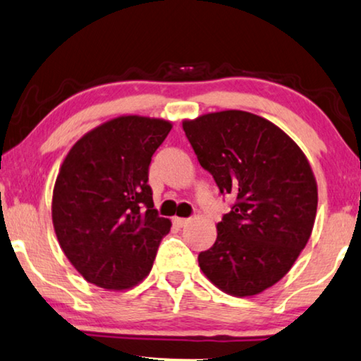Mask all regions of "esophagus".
Segmentation results:
<instances>
[{
  "instance_id": "esophagus-1",
  "label": "esophagus",
  "mask_w": 361,
  "mask_h": 361,
  "mask_svg": "<svg viewBox=\"0 0 361 361\" xmlns=\"http://www.w3.org/2000/svg\"><path fill=\"white\" fill-rule=\"evenodd\" d=\"M172 221H174L176 226H179V228H184L185 224L189 223V218H177V216H176L174 219H172Z\"/></svg>"
}]
</instances>
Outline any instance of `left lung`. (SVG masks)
I'll return each mask as SVG.
<instances>
[{"instance_id":"left-lung-1","label":"left lung","mask_w":361,"mask_h":361,"mask_svg":"<svg viewBox=\"0 0 361 361\" xmlns=\"http://www.w3.org/2000/svg\"><path fill=\"white\" fill-rule=\"evenodd\" d=\"M182 127L219 193L236 198L216 224L215 244L198 254L200 269L229 295H257L288 274L311 236V166L288 135L254 114H207Z\"/></svg>"}]
</instances>
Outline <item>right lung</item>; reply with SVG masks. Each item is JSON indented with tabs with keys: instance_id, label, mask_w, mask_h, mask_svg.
Here are the masks:
<instances>
[{
	"instance_id": "obj_1",
	"label": "right lung",
	"mask_w": 361,
	"mask_h": 361,
	"mask_svg": "<svg viewBox=\"0 0 361 361\" xmlns=\"http://www.w3.org/2000/svg\"><path fill=\"white\" fill-rule=\"evenodd\" d=\"M172 125L161 118L118 117L91 130L63 161L51 219L68 260L106 290H127L153 267L171 229L158 215L148 171Z\"/></svg>"
}]
</instances>
